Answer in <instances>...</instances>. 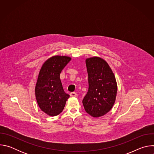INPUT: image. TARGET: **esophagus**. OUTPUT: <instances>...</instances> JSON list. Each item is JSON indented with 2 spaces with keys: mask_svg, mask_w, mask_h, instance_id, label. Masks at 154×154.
<instances>
[{
  "mask_svg": "<svg viewBox=\"0 0 154 154\" xmlns=\"http://www.w3.org/2000/svg\"><path fill=\"white\" fill-rule=\"evenodd\" d=\"M70 96L71 97H77L78 96V94L74 92H72V93H70Z\"/></svg>",
  "mask_w": 154,
  "mask_h": 154,
  "instance_id": "esophagus-1",
  "label": "esophagus"
}]
</instances>
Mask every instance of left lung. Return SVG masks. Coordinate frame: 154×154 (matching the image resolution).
I'll use <instances>...</instances> for the list:
<instances>
[{
    "mask_svg": "<svg viewBox=\"0 0 154 154\" xmlns=\"http://www.w3.org/2000/svg\"><path fill=\"white\" fill-rule=\"evenodd\" d=\"M89 88L82 103L87 113L99 118L112 108L117 94L115 75L103 59L93 57L86 59Z\"/></svg>",
    "mask_w": 154,
    "mask_h": 154,
    "instance_id": "1",
    "label": "left lung"
}]
</instances>
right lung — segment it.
I'll return each instance as SVG.
<instances>
[{
    "label": "right lung",
    "instance_id": "right-lung-1",
    "mask_svg": "<svg viewBox=\"0 0 154 154\" xmlns=\"http://www.w3.org/2000/svg\"><path fill=\"white\" fill-rule=\"evenodd\" d=\"M71 60L67 56H53L44 63L40 69L35 90V96L40 109L49 116L61 113L69 97L64 91L60 75Z\"/></svg>",
    "mask_w": 154,
    "mask_h": 154
}]
</instances>
